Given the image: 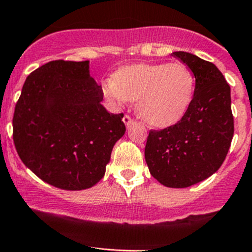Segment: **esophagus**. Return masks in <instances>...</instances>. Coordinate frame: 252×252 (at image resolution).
<instances>
[{
	"label": "esophagus",
	"instance_id": "34e87169",
	"mask_svg": "<svg viewBox=\"0 0 252 252\" xmlns=\"http://www.w3.org/2000/svg\"><path fill=\"white\" fill-rule=\"evenodd\" d=\"M123 122H124V124H126V126H130V124L132 123V118L129 115H124Z\"/></svg>",
	"mask_w": 252,
	"mask_h": 252
}]
</instances>
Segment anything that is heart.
<instances>
[{"instance_id":"obj_1","label":"heart","mask_w":252,"mask_h":252,"mask_svg":"<svg viewBox=\"0 0 252 252\" xmlns=\"http://www.w3.org/2000/svg\"><path fill=\"white\" fill-rule=\"evenodd\" d=\"M195 79L181 62L135 64L117 70L103 84L104 95L115 105L136 101V111L154 126H168L183 117L192 99Z\"/></svg>"}]
</instances>
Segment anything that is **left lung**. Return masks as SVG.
Returning <instances> with one entry per match:
<instances>
[{
	"label": "left lung",
	"instance_id": "obj_1",
	"mask_svg": "<svg viewBox=\"0 0 252 252\" xmlns=\"http://www.w3.org/2000/svg\"><path fill=\"white\" fill-rule=\"evenodd\" d=\"M173 57L189 67L195 91L176 124L149 130L145 158L151 175L168 188H188L219 170L234 132L231 88L212 62L177 51Z\"/></svg>",
	"mask_w": 252,
	"mask_h": 252
}]
</instances>
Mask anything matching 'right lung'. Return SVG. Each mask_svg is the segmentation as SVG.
Wrapping results in <instances>:
<instances>
[{"mask_svg": "<svg viewBox=\"0 0 252 252\" xmlns=\"http://www.w3.org/2000/svg\"><path fill=\"white\" fill-rule=\"evenodd\" d=\"M90 62L56 60L27 76L13 116L16 152L41 181L64 190L93 187L126 132L123 112L101 105Z\"/></svg>", "mask_w": 252, "mask_h": 252, "instance_id": "right-lung-1", "label": "right lung"}]
</instances>
